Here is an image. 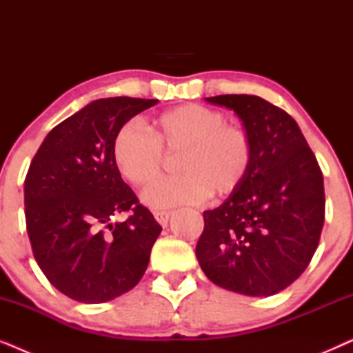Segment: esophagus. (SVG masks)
I'll use <instances>...</instances> for the list:
<instances>
[{"label": "esophagus", "mask_w": 353, "mask_h": 353, "mask_svg": "<svg viewBox=\"0 0 353 353\" xmlns=\"http://www.w3.org/2000/svg\"><path fill=\"white\" fill-rule=\"evenodd\" d=\"M170 215H172V212H165V210H156V212H154V216H156V220L162 226H167Z\"/></svg>", "instance_id": "34e87169"}]
</instances>
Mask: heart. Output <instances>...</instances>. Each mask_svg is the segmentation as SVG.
<instances>
[{
	"mask_svg": "<svg viewBox=\"0 0 353 353\" xmlns=\"http://www.w3.org/2000/svg\"><path fill=\"white\" fill-rule=\"evenodd\" d=\"M151 133L125 123L112 144L114 165L125 181L148 188L161 178L165 156H181V176L151 188L143 199L156 209L196 205L209 194L223 199L238 192L254 163L252 134L243 125L228 123L220 110L183 104L154 119Z\"/></svg>",
	"mask_w": 353,
	"mask_h": 353,
	"instance_id": "b5f03b06",
	"label": "heart"
}]
</instances>
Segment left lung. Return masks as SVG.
I'll return each instance as SVG.
<instances>
[{"instance_id": "left-lung-1", "label": "left lung", "mask_w": 353, "mask_h": 353, "mask_svg": "<svg viewBox=\"0 0 353 353\" xmlns=\"http://www.w3.org/2000/svg\"><path fill=\"white\" fill-rule=\"evenodd\" d=\"M233 109L254 139L243 188L204 212L196 257L216 286L273 296L310 263L325 223V185L315 154L296 120L254 94L205 98Z\"/></svg>"}]
</instances>
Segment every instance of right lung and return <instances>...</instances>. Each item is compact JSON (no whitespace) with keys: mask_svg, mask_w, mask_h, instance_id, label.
<instances>
[{"mask_svg":"<svg viewBox=\"0 0 353 353\" xmlns=\"http://www.w3.org/2000/svg\"><path fill=\"white\" fill-rule=\"evenodd\" d=\"M157 99H96L56 125L23 183L27 233L52 286L83 303L128 292L146 272L162 226L139 204L112 159L119 130ZM130 211L122 224L112 216Z\"/></svg>","mask_w":353,"mask_h":353,"instance_id":"obj_1","label":"right lung"}]
</instances>
